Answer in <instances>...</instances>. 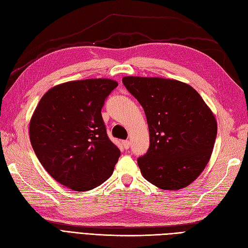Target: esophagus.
Segmentation results:
<instances>
[{
    "instance_id": "1",
    "label": "esophagus",
    "mask_w": 248,
    "mask_h": 248,
    "mask_svg": "<svg viewBox=\"0 0 248 248\" xmlns=\"http://www.w3.org/2000/svg\"><path fill=\"white\" fill-rule=\"evenodd\" d=\"M122 144H123V147H124L126 150L129 149V146H130V141H129V140H123Z\"/></svg>"
}]
</instances>
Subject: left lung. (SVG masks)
Returning <instances> with one entry per match:
<instances>
[{"instance_id": "obj_1", "label": "left lung", "mask_w": 248, "mask_h": 248, "mask_svg": "<svg viewBox=\"0 0 248 248\" xmlns=\"http://www.w3.org/2000/svg\"><path fill=\"white\" fill-rule=\"evenodd\" d=\"M122 81L147 117L150 147L138 159L142 177L160 189L185 188L211 157L217 134L213 111L180 80L124 77Z\"/></svg>"}]
</instances>
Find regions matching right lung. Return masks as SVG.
<instances>
[{"label": "right lung", "mask_w": 248, "mask_h": 248, "mask_svg": "<svg viewBox=\"0 0 248 248\" xmlns=\"http://www.w3.org/2000/svg\"><path fill=\"white\" fill-rule=\"evenodd\" d=\"M118 86L109 78L71 80L42 96L29 134L42 167L57 182L87 191L111 176L120 150L107 134L101 108Z\"/></svg>", "instance_id": "add662e5"}]
</instances>
